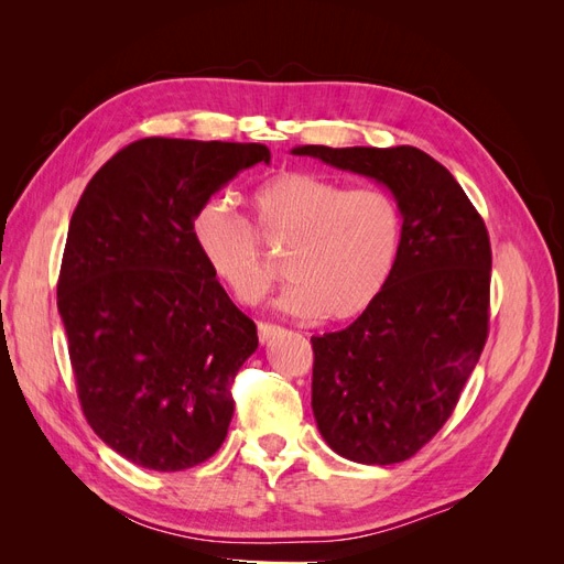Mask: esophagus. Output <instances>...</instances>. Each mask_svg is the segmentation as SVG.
Here are the masks:
<instances>
[{
  "label": "esophagus",
  "instance_id": "1",
  "mask_svg": "<svg viewBox=\"0 0 564 564\" xmlns=\"http://www.w3.org/2000/svg\"><path fill=\"white\" fill-rule=\"evenodd\" d=\"M282 332H284V329H282V327H278V324L261 322V324H259V340H261V344L265 346V344H270L272 338H278Z\"/></svg>",
  "mask_w": 564,
  "mask_h": 564
}]
</instances>
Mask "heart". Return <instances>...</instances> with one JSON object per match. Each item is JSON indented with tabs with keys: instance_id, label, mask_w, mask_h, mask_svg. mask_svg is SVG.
<instances>
[{
	"instance_id": "heart-1",
	"label": "heart",
	"mask_w": 564,
	"mask_h": 564,
	"mask_svg": "<svg viewBox=\"0 0 564 564\" xmlns=\"http://www.w3.org/2000/svg\"><path fill=\"white\" fill-rule=\"evenodd\" d=\"M253 228L228 199H204L191 240L204 268L240 305L259 303L278 280L259 247H289L294 284L282 308L329 322L367 313L390 282L402 249V212L381 187H348L311 172L270 176L251 195Z\"/></svg>"
}]
</instances>
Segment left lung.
I'll return each instance as SVG.
<instances>
[{
    "label": "left lung",
    "mask_w": 564,
    "mask_h": 564,
    "mask_svg": "<svg viewBox=\"0 0 564 564\" xmlns=\"http://www.w3.org/2000/svg\"><path fill=\"white\" fill-rule=\"evenodd\" d=\"M383 183L402 249L379 301L350 327L313 336V414L327 445L367 466L414 456L452 416L489 334L491 247L464 187L423 150L301 145Z\"/></svg>",
    "instance_id": "1"
}]
</instances>
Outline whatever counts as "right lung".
<instances>
[{"mask_svg": "<svg viewBox=\"0 0 564 564\" xmlns=\"http://www.w3.org/2000/svg\"><path fill=\"white\" fill-rule=\"evenodd\" d=\"M261 143L141 139L98 169L70 218L58 275L82 412L110 449L174 473L228 435L232 381L259 348L256 324L218 286L191 220Z\"/></svg>", "mask_w": 564, "mask_h": 564, "instance_id": "add662e5", "label": "right lung"}]
</instances>
